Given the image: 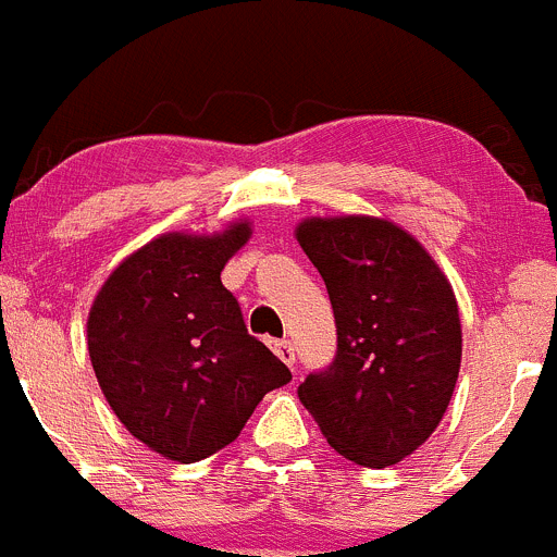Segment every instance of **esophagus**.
Masks as SVG:
<instances>
[{
    "label": "esophagus",
    "instance_id": "34e87169",
    "mask_svg": "<svg viewBox=\"0 0 557 557\" xmlns=\"http://www.w3.org/2000/svg\"><path fill=\"white\" fill-rule=\"evenodd\" d=\"M274 355L285 362V366L294 368L296 362V351H294V343L290 341H274Z\"/></svg>",
    "mask_w": 557,
    "mask_h": 557
}]
</instances>
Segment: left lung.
<instances>
[{"label": "left lung", "mask_w": 557, "mask_h": 557, "mask_svg": "<svg viewBox=\"0 0 557 557\" xmlns=\"http://www.w3.org/2000/svg\"><path fill=\"white\" fill-rule=\"evenodd\" d=\"M296 242L324 277L337 326L330 368L299 384L326 443L362 467L396 465L434 434L461 366L454 288L423 244L376 216H313Z\"/></svg>", "instance_id": "8db88e82"}]
</instances>
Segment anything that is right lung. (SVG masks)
Instances as JSON below:
<instances>
[{
    "label": "right lung",
    "mask_w": 557,
    "mask_h": 557,
    "mask_svg": "<svg viewBox=\"0 0 557 557\" xmlns=\"http://www.w3.org/2000/svg\"><path fill=\"white\" fill-rule=\"evenodd\" d=\"M252 236L247 220L214 236L164 233L107 277L87 315V349L128 434L191 465L242 434L290 371L244 326L222 269Z\"/></svg>",
    "instance_id": "add662e5"
}]
</instances>
